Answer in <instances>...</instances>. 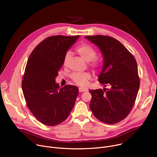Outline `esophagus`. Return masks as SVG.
I'll return each instance as SVG.
<instances>
[{"instance_id": "34e87169", "label": "esophagus", "mask_w": 157, "mask_h": 157, "mask_svg": "<svg viewBox=\"0 0 157 157\" xmlns=\"http://www.w3.org/2000/svg\"><path fill=\"white\" fill-rule=\"evenodd\" d=\"M79 91L80 93H81V92H86V91H87V89H86V88L79 87Z\"/></svg>"}]
</instances>
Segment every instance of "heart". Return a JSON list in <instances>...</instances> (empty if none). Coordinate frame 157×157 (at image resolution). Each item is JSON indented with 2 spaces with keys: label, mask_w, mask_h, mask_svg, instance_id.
<instances>
[{
  "label": "heart",
  "mask_w": 157,
  "mask_h": 157,
  "mask_svg": "<svg viewBox=\"0 0 157 157\" xmlns=\"http://www.w3.org/2000/svg\"><path fill=\"white\" fill-rule=\"evenodd\" d=\"M76 52L86 62H90L93 60L96 56V50L92 48L89 44L83 43L78 46L76 48ZM71 58V53L70 52H66L63 58V64L66 65ZM92 66L93 68H97L99 66V63L98 61L94 60ZM71 79L75 82L77 84L83 86H85L88 80L90 79L91 76L89 73H74L71 75Z\"/></svg>",
  "instance_id": "b5f03b06"
}]
</instances>
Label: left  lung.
<instances>
[{"label":"left lung","mask_w":157,"mask_h":157,"mask_svg":"<svg viewBox=\"0 0 157 157\" xmlns=\"http://www.w3.org/2000/svg\"><path fill=\"white\" fill-rule=\"evenodd\" d=\"M100 49L103 56L99 82L110 89L90 90L89 107L94 116L109 124L124 119L135 103L140 87L137 61L116 39L104 35L86 36Z\"/></svg>","instance_id":"obj_1"}]
</instances>
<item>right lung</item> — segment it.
Masks as SVG:
<instances>
[{
	"mask_svg": "<svg viewBox=\"0 0 157 157\" xmlns=\"http://www.w3.org/2000/svg\"><path fill=\"white\" fill-rule=\"evenodd\" d=\"M79 35H55L44 39L29 56L21 82L27 105L33 115L44 125H56L69 116L79 91L73 85L62 88L55 78L63 58Z\"/></svg>",
	"mask_w": 157,
	"mask_h": 157,
	"instance_id": "add662e5",
	"label": "right lung"
}]
</instances>
